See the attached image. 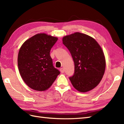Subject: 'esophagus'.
Listing matches in <instances>:
<instances>
[{
	"label": "esophagus",
	"mask_w": 124,
	"mask_h": 124,
	"mask_svg": "<svg viewBox=\"0 0 124 124\" xmlns=\"http://www.w3.org/2000/svg\"><path fill=\"white\" fill-rule=\"evenodd\" d=\"M60 71H61V73H63L64 72V70L63 68H60Z\"/></svg>",
	"instance_id": "esophagus-1"
}]
</instances>
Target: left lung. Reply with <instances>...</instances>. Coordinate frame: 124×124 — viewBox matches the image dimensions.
<instances>
[{"label": "left lung", "instance_id": "1", "mask_svg": "<svg viewBox=\"0 0 124 124\" xmlns=\"http://www.w3.org/2000/svg\"><path fill=\"white\" fill-rule=\"evenodd\" d=\"M62 41L75 64L74 74L69 77L72 85L81 92L92 90L100 83L106 69L101 47L94 38L80 32L65 36Z\"/></svg>", "mask_w": 124, "mask_h": 124}]
</instances>
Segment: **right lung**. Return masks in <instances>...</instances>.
<instances>
[{"label":"right lung","instance_id":"right-lung-1","mask_svg":"<svg viewBox=\"0 0 124 124\" xmlns=\"http://www.w3.org/2000/svg\"><path fill=\"white\" fill-rule=\"evenodd\" d=\"M57 38L38 33L26 40L21 47L17 63L20 75L27 85L34 90L49 88L60 72L53 64L50 51Z\"/></svg>","mask_w":124,"mask_h":124}]
</instances>
